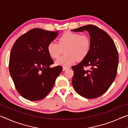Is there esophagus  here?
I'll return each instance as SVG.
<instances>
[{
  "label": "esophagus",
  "mask_w": 128,
  "mask_h": 128,
  "mask_svg": "<svg viewBox=\"0 0 128 128\" xmlns=\"http://www.w3.org/2000/svg\"><path fill=\"white\" fill-rule=\"evenodd\" d=\"M70 68V66H63V67H62V70H63L64 71V70H67V69H69Z\"/></svg>",
  "instance_id": "esophagus-1"
}]
</instances>
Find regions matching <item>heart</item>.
Listing matches in <instances>:
<instances>
[{
	"mask_svg": "<svg viewBox=\"0 0 128 128\" xmlns=\"http://www.w3.org/2000/svg\"><path fill=\"white\" fill-rule=\"evenodd\" d=\"M90 40L86 35L70 31L65 32L58 40V43L50 42L47 46L49 55L53 58H58L65 50V54L56 61L58 66H68L82 60L88 55L90 50Z\"/></svg>",
	"mask_w": 128,
	"mask_h": 128,
	"instance_id": "heart-1",
	"label": "heart"
}]
</instances>
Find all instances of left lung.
I'll use <instances>...</instances> for the list:
<instances>
[{"label":"left lung","mask_w":128,"mask_h":128,"mask_svg":"<svg viewBox=\"0 0 128 128\" xmlns=\"http://www.w3.org/2000/svg\"><path fill=\"white\" fill-rule=\"evenodd\" d=\"M86 31L90 36V50L80 63L72 66V83L75 90L86 98H95L106 92L114 82L118 64V51L106 32L94 25H86L71 30ZM90 66L91 70L84 67Z\"/></svg>","instance_id":"8db88e82"}]
</instances>
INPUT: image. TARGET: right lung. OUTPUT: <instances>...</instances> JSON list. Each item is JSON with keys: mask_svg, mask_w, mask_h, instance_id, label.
<instances>
[{"mask_svg": "<svg viewBox=\"0 0 128 128\" xmlns=\"http://www.w3.org/2000/svg\"><path fill=\"white\" fill-rule=\"evenodd\" d=\"M58 32L34 28L14 44L10 73L18 92L27 100L38 101L46 97L62 71L61 66L50 67L54 61L47 50L48 44L58 36Z\"/></svg>", "mask_w": 128, "mask_h": 128, "instance_id": "1", "label": "right lung"}]
</instances>
